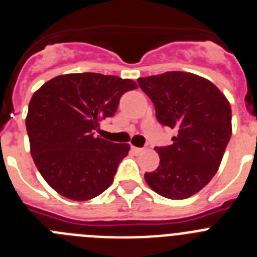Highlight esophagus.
<instances>
[{"label":"esophagus","instance_id":"esophagus-1","mask_svg":"<svg viewBox=\"0 0 257 257\" xmlns=\"http://www.w3.org/2000/svg\"><path fill=\"white\" fill-rule=\"evenodd\" d=\"M131 149H133V151L135 152V153H142V152L144 151V149H143V148H138V147H134V145H133V147H131Z\"/></svg>","mask_w":257,"mask_h":257}]
</instances>
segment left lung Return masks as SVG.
Here are the masks:
<instances>
[{"label":"left lung","instance_id":"obj_1","mask_svg":"<svg viewBox=\"0 0 257 257\" xmlns=\"http://www.w3.org/2000/svg\"><path fill=\"white\" fill-rule=\"evenodd\" d=\"M138 83L153 101L158 122L176 130L171 145L154 148L160 166L145 172V181L166 198H188L219 170L231 136L230 104L208 79L187 72L143 77Z\"/></svg>","mask_w":257,"mask_h":257}]
</instances>
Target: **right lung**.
I'll list each match as a JSON object with an SVG mask.
<instances>
[{"label": "right lung", "mask_w": 257, "mask_h": 257, "mask_svg": "<svg viewBox=\"0 0 257 257\" xmlns=\"http://www.w3.org/2000/svg\"><path fill=\"white\" fill-rule=\"evenodd\" d=\"M133 79L100 73L58 76L33 94L26 118L31 154L50 187L65 198L87 201L113 183L130 145L96 135Z\"/></svg>", "instance_id": "right-lung-1"}]
</instances>
